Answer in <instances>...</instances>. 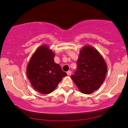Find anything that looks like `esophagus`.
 Here are the masks:
<instances>
[{
  "label": "esophagus",
  "instance_id": "esophagus-1",
  "mask_svg": "<svg viewBox=\"0 0 128 128\" xmlns=\"http://www.w3.org/2000/svg\"><path fill=\"white\" fill-rule=\"evenodd\" d=\"M71 74H72V72L70 70H69V71L67 72V74L68 75H69H69H70Z\"/></svg>",
  "mask_w": 128,
  "mask_h": 128
}]
</instances>
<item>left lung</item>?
Returning <instances> with one entry per match:
<instances>
[{"mask_svg":"<svg viewBox=\"0 0 128 128\" xmlns=\"http://www.w3.org/2000/svg\"><path fill=\"white\" fill-rule=\"evenodd\" d=\"M107 66L98 50L87 45L80 51L77 70L71 78L79 90L89 94L97 90L104 82Z\"/></svg>","mask_w":128,"mask_h":128,"instance_id":"obj_1","label":"left lung"}]
</instances>
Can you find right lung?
<instances>
[{
    "mask_svg": "<svg viewBox=\"0 0 128 128\" xmlns=\"http://www.w3.org/2000/svg\"><path fill=\"white\" fill-rule=\"evenodd\" d=\"M54 52L44 45L34 52L27 65V74L31 84L41 94L52 92L67 75L54 62Z\"/></svg>",
    "mask_w": 128,
    "mask_h": 128,
    "instance_id": "right-lung-1",
    "label": "right lung"
}]
</instances>
